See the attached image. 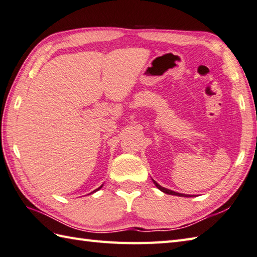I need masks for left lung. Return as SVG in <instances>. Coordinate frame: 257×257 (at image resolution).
Wrapping results in <instances>:
<instances>
[{
	"label": "left lung",
	"instance_id": "8db88e82",
	"mask_svg": "<svg viewBox=\"0 0 257 257\" xmlns=\"http://www.w3.org/2000/svg\"><path fill=\"white\" fill-rule=\"evenodd\" d=\"M153 183L155 184V186L159 188L160 191L166 193V194H170V195H176V196H185V197H191V195H186V194H181V193H177V192H174V191H171V190H167V188L165 187H162L160 184H158L154 180H153Z\"/></svg>",
	"mask_w": 257,
	"mask_h": 257
}]
</instances>
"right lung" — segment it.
<instances>
[{"label":"right lung","mask_w":257,"mask_h":257,"mask_svg":"<svg viewBox=\"0 0 257 257\" xmlns=\"http://www.w3.org/2000/svg\"><path fill=\"white\" fill-rule=\"evenodd\" d=\"M102 186H103V185H101V186H99L98 188H96V190H95V191H93V193H94V192H96V191H98V190H99V188H102Z\"/></svg>","instance_id":"right-lung-1"}]
</instances>
